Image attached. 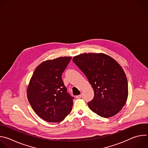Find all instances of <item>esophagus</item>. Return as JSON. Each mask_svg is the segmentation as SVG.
<instances>
[{
    "instance_id": "1",
    "label": "esophagus",
    "mask_w": 148,
    "mask_h": 148,
    "mask_svg": "<svg viewBox=\"0 0 148 148\" xmlns=\"http://www.w3.org/2000/svg\"><path fill=\"white\" fill-rule=\"evenodd\" d=\"M81 97H82V94H80V95H78L76 96V98H77V99H79Z\"/></svg>"
}]
</instances>
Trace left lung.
<instances>
[{"instance_id": "left-lung-1", "label": "left lung", "mask_w": 148, "mask_h": 148, "mask_svg": "<svg viewBox=\"0 0 148 148\" xmlns=\"http://www.w3.org/2000/svg\"><path fill=\"white\" fill-rule=\"evenodd\" d=\"M73 61L87 77L94 96L88 102L90 109L103 118L118 114L128 95V81L119 63L103 53H83Z\"/></svg>"}]
</instances>
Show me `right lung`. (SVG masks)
I'll list each match as a JSON object with an SVG mask.
<instances>
[{"mask_svg":"<svg viewBox=\"0 0 148 148\" xmlns=\"http://www.w3.org/2000/svg\"><path fill=\"white\" fill-rule=\"evenodd\" d=\"M71 57L43 61L35 69L27 90L28 101L36 114L49 122H60L71 111L73 97L61 78Z\"/></svg>","mask_w":148,"mask_h":148,"instance_id":"obj_1","label":"right lung"}]
</instances>
